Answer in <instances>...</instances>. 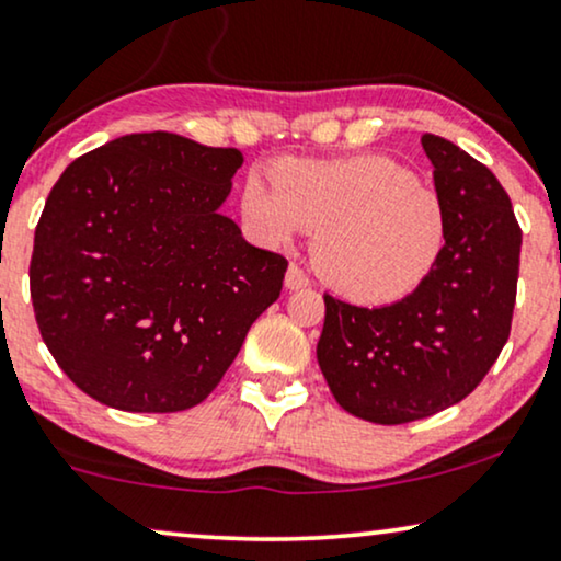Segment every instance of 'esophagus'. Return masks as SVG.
<instances>
[{
	"label": "esophagus",
	"mask_w": 561,
	"mask_h": 561,
	"mask_svg": "<svg viewBox=\"0 0 561 561\" xmlns=\"http://www.w3.org/2000/svg\"><path fill=\"white\" fill-rule=\"evenodd\" d=\"M310 285V279L305 276V272L297 264H289L287 274H285V287L287 289H305Z\"/></svg>",
	"instance_id": "1"
}]
</instances>
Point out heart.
Listing matches in <instances>:
<instances>
[{"label":"heart","instance_id":"b5f03b06","mask_svg":"<svg viewBox=\"0 0 561 561\" xmlns=\"http://www.w3.org/2000/svg\"><path fill=\"white\" fill-rule=\"evenodd\" d=\"M240 211L268 245L318 232L313 259L323 279L370 305L414 293L448 240V209L437 191L382 154L289 160L274 168V181L251 173Z\"/></svg>","mask_w":561,"mask_h":561}]
</instances>
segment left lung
<instances>
[{
  "instance_id": "8db88e82",
  "label": "left lung",
  "mask_w": 561,
  "mask_h": 561,
  "mask_svg": "<svg viewBox=\"0 0 561 561\" xmlns=\"http://www.w3.org/2000/svg\"><path fill=\"white\" fill-rule=\"evenodd\" d=\"M448 209L443 256L414 293L382 308L323 295L318 365L339 407L407 424L463 401L497 363L513 323L523 232L494 173L453 141L424 134Z\"/></svg>"
}]
</instances>
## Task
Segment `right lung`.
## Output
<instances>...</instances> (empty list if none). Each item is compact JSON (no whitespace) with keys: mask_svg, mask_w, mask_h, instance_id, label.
<instances>
[{"mask_svg":"<svg viewBox=\"0 0 561 561\" xmlns=\"http://www.w3.org/2000/svg\"><path fill=\"white\" fill-rule=\"evenodd\" d=\"M240 165L232 147L150 131L64 170L35 228L31 297L80 391L137 414L215 391L287 272L219 215Z\"/></svg>","mask_w":561,"mask_h":561,"instance_id":"add662e5","label":"right lung"}]
</instances>
